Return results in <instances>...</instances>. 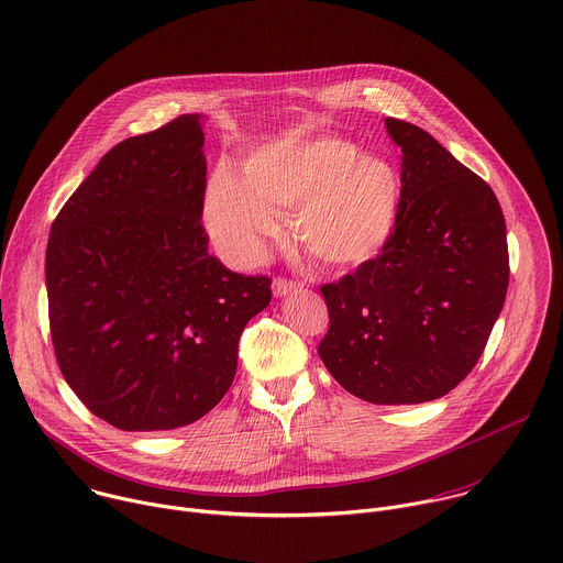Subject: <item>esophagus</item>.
I'll list each match as a JSON object with an SVG mask.
<instances>
[{
	"instance_id": "34e87169",
	"label": "esophagus",
	"mask_w": 563,
	"mask_h": 563,
	"mask_svg": "<svg viewBox=\"0 0 563 563\" xmlns=\"http://www.w3.org/2000/svg\"><path fill=\"white\" fill-rule=\"evenodd\" d=\"M295 288H299V284H297V282H290V279H284V277H277V279L273 282V292H275V297H284V295H288V292L295 290Z\"/></svg>"
}]
</instances>
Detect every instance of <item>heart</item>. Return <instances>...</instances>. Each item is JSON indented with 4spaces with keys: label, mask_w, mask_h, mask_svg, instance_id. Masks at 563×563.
<instances>
[{
    "label": "heart",
    "mask_w": 563,
    "mask_h": 563,
    "mask_svg": "<svg viewBox=\"0 0 563 563\" xmlns=\"http://www.w3.org/2000/svg\"><path fill=\"white\" fill-rule=\"evenodd\" d=\"M401 203V175L379 155L340 137L284 140L253 153L242 179L217 170L206 188L210 235L235 257H255L277 235L275 214L292 227L319 264L360 268L390 242Z\"/></svg>",
    "instance_id": "1"
}]
</instances>
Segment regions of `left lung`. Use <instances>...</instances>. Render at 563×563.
Listing matches in <instances>:
<instances>
[{"label": "left lung", "instance_id": "1", "mask_svg": "<svg viewBox=\"0 0 563 563\" xmlns=\"http://www.w3.org/2000/svg\"><path fill=\"white\" fill-rule=\"evenodd\" d=\"M401 148V203L386 249L323 284L319 357L351 395L382 406L451 393L479 362L508 290L493 188L415 124L386 118Z\"/></svg>", "mask_w": 563, "mask_h": 563}]
</instances>
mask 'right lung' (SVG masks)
Instances as JSON below:
<instances>
[{
  "mask_svg": "<svg viewBox=\"0 0 563 563\" xmlns=\"http://www.w3.org/2000/svg\"><path fill=\"white\" fill-rule=\"evenodd\" d=\"M199 115L112 146L51 227L46 290L59 371L120 430H173L212 410L238 373L266 275L208 255Z\"/></svg>",
  "mask_w": 563,
  "mask_h": 563,
  "instance_id": "add662e5",
  "label": "right lung"
}]
</instances>
